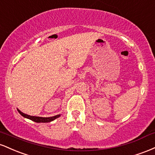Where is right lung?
<instances>
[{
    "instance_id": "obj_1",
    "label": "right lung",
    "mask_w": 155,
    "mask_h": 155,
    "mask_svg": "<svg viewBox=\"0 0 155 155\" xmlns=\"http://www.w3.org/2000/svg\"><path fill=\"white\" fill-rule=\"evenodd\" d=\"M17 111L22 117H25L27 119H29L32 121L35 122H50L51 121L54 120L55 119L58 118V117H60V114L56 115V116L54 117H35V116H31V115H28L26 114H24L23 112H22L21 111H19V109H17Z\"/></svg>"
}]
</instances>
